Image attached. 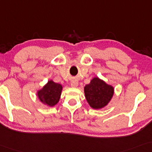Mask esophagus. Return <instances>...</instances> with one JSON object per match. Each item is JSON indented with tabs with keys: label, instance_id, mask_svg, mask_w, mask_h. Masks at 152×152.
Segmentation results:
<instances>
[{
	"label": "esophagus",
	"instance_id": "34e87169",
	"mask_svg": "<svg viewBox=\"0 0 152 152\" xmlns=\"http://www.w3.org/2000/svg\"><path fill=\"white\" fill-rule=\"evenodd\" d=\"M78 85V82L76 80H74L71 83V86L73 87H76Z\"/></svg>",
	"mask_w": 152,
	"mask_h": 152
}]
</instances>
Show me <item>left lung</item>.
<instances>
[{"mask_svg":"<svg viewBox=\"0 0 152 152\" xmlns=\"http://www.w3.org/2000/svg\"><path fill=\"white\" fill-rule=\"evenodd\" d=\"M114 89L98 77H95L89 84L85 85L84 92L87 102L91 108L98 110L105 107L114 95Z\"/></svg>","mask_w":152,"mask_h":152,"instance_id":"1","label":"left lung"}]
</instances>
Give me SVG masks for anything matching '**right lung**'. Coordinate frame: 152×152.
I'll return each instance as SVG.
<instances>
[{
  "label": "right lung",
  "mask_w": 152,
  "mask_h": 152,
  "mask_svg": "<svg viewBox=\"0 0 152 152\" xmlns=\"http://www.w3.org/2000/svg\"><path fill=\"white\" fill-rule=\"evenodd\" d=\"M63 87L59 83L49 80L41 89L38 91L37 95L42 103L53 107L58 102L61 98Z\"/></svg>",
  "instance_id": "obj_1"
}]
</instances>
